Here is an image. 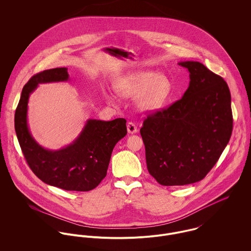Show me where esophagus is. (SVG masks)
I'll return each instance as SVG.
<instances>
[{
    "label": "esophagus",
    "mask_w": 251,
    "mask_h": 251,
    "mask_svg": "<svg viewBox=\"0 0 251 251\" xmlns=\"http://www.w3.org/2000/svg\"><path fill=\"white\" fill-rule=\"evenodd\" d=\"M126 126H127V131H128V133L133 134V133H136V132H137V126H136V125H135L133 122H128L127 125H126Z\"/></svg>",
    "instance_id": "34e87169"
}]
</instances>
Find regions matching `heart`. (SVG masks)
Masks as SVG:
<instances>
[{"label":"heart","mask_w":251,"mask_h":251,"mask_svg":"<svg viewBox=\"0 0 251 251\" xmlns=\"http://www.w3.org/2000/svg\"><path fill=\"white\" fill-rule=\"evenodd\" d=\"M116 92L125 98H131L138 94L136 105L142 111H153L163 105L170 94L168 79L151 72L132 73L115 85ZM108 100L111 98L106 95Z\"/></svg>","instance_id":"b5f03b06"}]
</instances>
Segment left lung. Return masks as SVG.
<instances>
[{
	"label": "left lung",
	"instance_id": "8db88e82",
	"mask_svg": "<svg viewBox=\"0 0 251 251\" xmlns=\"http://www.w3.org/2000/svg\"><path fill=\"white\" fill-rule=\"evenodd\" d=\"M179 65L189 72L187 90L169 107L150 114L140 129L148 171L166 186L204 179L233 130L231 95L224 79L199 62Z\"/></svg>",
	"mask_w": 251,
	"mask_h": 251
}]
</instances>
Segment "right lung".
<instances>
[{
    "mask_svg": "<svg viewBox=\"0 0 251 251\" xmlns=\"http://www.w3.org/2000/svg\"><path fill=\"white\" fill-rule=\"evenodd\" d=\"M68 79V69L57 68L39 72L28 81L15 110V132L26 161L38 179L65 190L89 191L105 178L112 151L127 133L126 121L123 118L109 122L88 120L71 145L58 151L39 146L27 124L29 97L39 83Z\"/></svg>",
    "mask_w": 251,
    "mask_h": 251,
    "instance_id": "add662e5",
    "label": "right lung"
}]
</instances>
